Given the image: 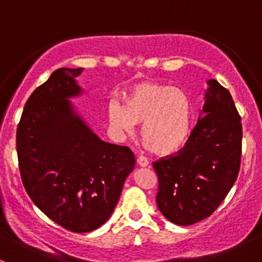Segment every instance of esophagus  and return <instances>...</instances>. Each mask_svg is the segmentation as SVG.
I'll return each instance as SVG.
<instances>
[{"mask_svg":"<svg viewBox=\"0 0 262 262\" xmlns=\"http://www.w3.org/2000/svg\"><path fill=\"white\" fill-rule=\"evenodd\" d=\"M137 163H138L141 167H147L148 163H149V162H148V160L146 157H144V156H141V157L137 158Z\"/></svg>","mask_w":262,"mask_h":262,"instance_id":"obj_1","label":"esophagus"}]
</instances>
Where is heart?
<instances>
[{"label":"heart","mask_w":262,"mask_h":262,"mask_svg":"<svg viewBox=\"0 0 262 262\" xmlns=\"http://www.w3.org/2000/svg\"><path fill=\"white\" fill-rule=\"evenodd\" d=\"M110 125L120 133L142 124L141 137L150 152L170 156L187 144L194 128V106L186 91L160 82H142L109 107Z\"/></svg>","instance_id":"obj_1"}]
</instances>
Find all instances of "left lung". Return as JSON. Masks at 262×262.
Returning a JSON list of instances; mask_svg holds the SVG:
<instances>
[{"label": "left lung", "instance_id": "1", "mask_svg": "<svg viewBox=\"0 0 262 262\" xmlns=\"http://www.w3.org/2000/svg\"><path fill=\"white\" fill-rule=\"evenodd\" d=\"M208 84L202 118L186 146L153 162L158 209L179 226L212 215L236 182L241 166V116L228 90L215 80Z\"/></svg>", "mask_w": 262, "mask_h": 262}]
</instances>
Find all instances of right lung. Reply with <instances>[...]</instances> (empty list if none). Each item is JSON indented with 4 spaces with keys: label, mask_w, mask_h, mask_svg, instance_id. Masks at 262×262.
Returning <instances> with one entry per match:
<instances>
[{
    "label": "right lung",
    "mask_w": 262,
    "mask_h": 262,
    "mask_svg": "<svg viewBox=\"0 0 262 262\" xmlns=\"http://www.w3.org/2000/svg\"><path fill=\"white\" fill-rule=\"evenodd\" d=\"M82 71H54L28 99L16 132L26 192L47 216L77 233L109 219L136 166L128 147L101 141L76 114L68 99L82 92L76 82Z\"/></svg>",
    "instance_id": "add662e5"
}]
</instances>
